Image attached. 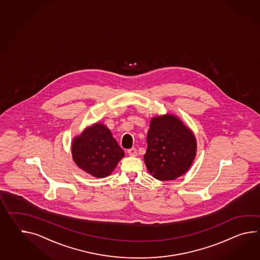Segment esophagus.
<instances>
[{
  "instance_id": "34e87169",
  "label": "esophagus",
  "mask_w": 260,
  "mask_h": 260,
  "mask_svg": "<svg viewBox=\"0 0 260 260\" xmlns=\"http://www.w3.org/2000/svg\"><path fill=\"white\" fill-rule=\"evenodd\" d=\"M127 154H128L129 156H137V150H136L135 148H131V149L127 150Z\"/></svg>"
}]
</instances>
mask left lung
Returning <instances> with one entry per match:
<instances>
[{
	"label": "left lung",
	"mask_w": 260,
	"mask_h": 260,
	"mask_svg": "<svg viewBox=\"0 0 260 260\" xmlns=\"http://www.w3.org/2000/svg\"><path fill=\"white\" fill-rule=\"evenodd\" d=\"M144 163L153 177L174 180L186 173L195 158L196 138L178 117L173 115L151 119Z\"/></svg>",
	"instance_id": "8db88e82"
}]
</instances>
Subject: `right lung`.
I'll list each match as a JSON object with an SVG mask.
<instances>
[{"label":"right lung","instance_id":"1","mask_svg":"<svg viewBox=\"0 0 260 260\" xmlns=\"http://www.w3.org/2000/svg\"><path fill=\"white\" fill-rule=\"evenodd\" d=\"M72 155L78 167L98 178L111 174L125 156L109 128L101 123L87 127L74 138Z\"/></svg>","mask_w":260,"mask_h":260}]
</instances>
